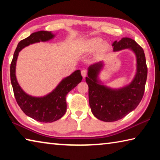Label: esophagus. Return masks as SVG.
I'll list each match as a JSON object with an SVG mask.
<instances>
[{
	"label": "esophagus",
	"instance_id": "obj_1",
	"mask_svg": "<svg viewBox=\"0 0 160 160\" xmlns=\"http://www.w3.org/2000/svg\"><path fill=\"white\" fill-rule=\"evenodd\" d=\"M87 74H88V72H87L86 70H82V71H81V75H82V76L84 78L87 76Z\"/></svg>",
	"mask_w": 160,
	"mask_h": 160
}]
</instances>
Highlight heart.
<instances>
[{"mask_svg":"<svg viewBox=\"0 0 160 160\" xmlns=\"http://www.w3.org/2000/svg\"><path fill=\"white\" fill-rule=\"evenodd\" d=\"M102 40L99 39V38H94V39H92L90 40H89L86 44L87 50L88 51H93L97 50V48L100 47V45L102 44ZM108 47H109L108 44H104L102 47V51H107L108 49Z\"/></svg>","mask_w":160,"mask_h":160,"instance_id":"1","label":"heart"}]
</instances>
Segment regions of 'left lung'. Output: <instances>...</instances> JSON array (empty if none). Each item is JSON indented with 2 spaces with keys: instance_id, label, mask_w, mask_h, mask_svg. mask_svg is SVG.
I'll use <instances>...</instances> for the list:
<instances>
[{
  "instance_id": "left-lung-1",
  "label": "left lung",
  "mask_w": 160,
  "mask_h": 160,
  "mask_svg": "<svg viewBox=\"0 0 160 160\" xmlns=\"http://www.w3.org/2000/svg\"><path fill=\"white\" fill-rule=\"evenodd\" d=\"M113 51L128 48L136 58V72L128 85L112 88L104 85L99 75L104 61L90 65L85 81L89 87V103L92 113L99 120L113 122L123 118L138 107L144 94L148 68L144 51L133 39L123 37L113 43Z\"/></svg>"
}]
</instances>
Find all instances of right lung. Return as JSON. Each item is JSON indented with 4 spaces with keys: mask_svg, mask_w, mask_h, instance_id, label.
Instances as JSON below:
<instances>
[{
    "mask_svg": "<svg viewBox=\"0 0 160 160\" xmlns=\"http://www.w3.org/2000/svg\"><path fill=\"white\" fill-rule=\"evenodd\" d=\"M55 35L48 31H39L31 34L18 43L10 65V80L18 105L27 116L43 123L53 122L66 113V95L82 81L80 70H75L69 76L64 78L51 92L42 97H34L26 93L19 85L16 78V63L19 52L22 48L29 44L49 41L55 37Z\"/></svg>",
    "mask_w": 160,
    "mask_h": 160,
    "instance_id": "add662e5",
    "label": "right lung"
}]
</instances>
